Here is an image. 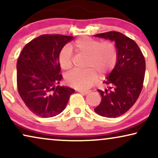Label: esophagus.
<instances>
[{
    "mask_svg": "<svg viewBox=\"0 0 158 158\" xmlns=\"http://www.w3.org/2000/svg\"><path fill=\"white\" fill-rule=\"evenodd\" d=\"M79 93H81V94H83V95H87L90 93L89 90H78Z\"/></svg>",
    "mask_w": 158,
    "mask_h": 158,
    "instance_id": "34e87169",
    "label": "esophagus"
}]
</instances>
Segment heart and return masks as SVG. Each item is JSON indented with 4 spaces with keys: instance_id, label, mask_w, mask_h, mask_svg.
Segmentation results:
<instances>
[{
    "instance_id": "b5f03b06",
    "label": "heart",
    "mask_w": 158,
    "mask_h": 158,
    "mask_svg": "<svg viewBox=\"0 0 158 158\" xmlns=\"http://www.w3.org/2000/svg\"><path fill=\"white\" fill-rule=\"evenodd\" d=\"M73 48L78 55L88 57L85 66L87 70H75L65 77L67 84L77 89H88L98 81V74H107L113 70L117 62V49L109 41L101 42L99 40L83 36L73 43ZM58 61L63 70L72 68L73 53L69 47H64L60 50Z\"/></svg>"
}]
</instances>
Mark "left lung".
I'll return each mask as SVG.
<instances>
[{"label": "left lung", "mask_w": 158, "mask_h": 158, "mask_svg": "<svg viewBox=\"0 0 158 158\" xmlns=\"http://www.w3.org/2000/svg\"><path fill=\"white\" fill-rule=\"evenodd\" d=\"M95 36L115 42L118 60L103 82L109 85L108 89L98 90L102 98L94 111L104 117L116 118L137 101L143 87L145 60L137 43L120 32L108 31Z\"/></svg>", "instance_id": "left-lung-1"}]
</instances>
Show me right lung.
<instances>
[{"mask_svg": "<svg viewBox=\"0 0 158 158\" xmlns=\"http://www.w3.org/2000/svg\"><path fill=\"white\" fill-rule=\"evenodd\" d=\"M72 36L43 34L26 44L17 60V88L25 105L40 117L57 116L65 108L75 90L57 85L60 74L58 56Z\"/></svg>", "mask_w": 158, "mask_h": 158, "instance_id": "add662e5", "label": "right lung"}]
</instances>
